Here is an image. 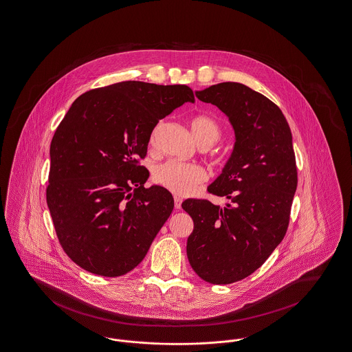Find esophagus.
<instances>
[{
	"instance_id": "1",
	"label": "esophagus",
	"mask_w": 352,
	"mask_h": 352,
	"mask_svg": "<svg viewBox=\"0 0 352 352\" xmlns=\"http://www.w3.org/2000/svg\"><path fill=\"white\" fill-rule=\"evenodd\" d=\"M182 197H179V196H175V208L176 210H180L182 208Z\"/></svg>"
}]
</instances>
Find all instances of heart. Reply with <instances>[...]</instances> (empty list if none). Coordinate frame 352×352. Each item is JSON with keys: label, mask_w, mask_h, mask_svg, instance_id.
<instances>
[{"label": "heart", "mask_w": 352, "mask_h": 352, "mask_svg": "<svg viewBox=\"0 0 352 352\" xmlns=\"http://www.w3.org/2000/svg\"><path fill=\"white\" fill-rule=\"evenodd\" d=\"M192 132L200 145H213L220 140L223 128L211 116L200 115L190 121ZM155 140V133L151 141ZM207 179L206 170L197 164H188L176 160H168L153 169V182L170 190L175 195L186 196Z\"/></svg>", "instance_id": "b5f03b06"}]
</instances>
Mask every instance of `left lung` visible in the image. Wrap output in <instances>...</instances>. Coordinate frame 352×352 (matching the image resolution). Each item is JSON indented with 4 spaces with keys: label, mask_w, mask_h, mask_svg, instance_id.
Wrapping results in <instances>:
<instances>
[{
    "label": "left lung",
    "mask_w": 352,
    "mask_h": 352,
    "mask_svg": "<svg viewBox=\"0 0 352 352\" xmlns=\"http://www.w3.org/2000/svg\"><path fill=\"white\" fill-rule=\"evenodd\" d=\"M224 112L234 129V152L208 187L230 204L186 200L193 220L187 256L212 284H231L254 274L280 244L289 224L298 169L289 125L270 98L239 82L196 92Z\"/></svg>",
    "instance_id": "1"
}]
</instances>
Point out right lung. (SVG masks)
<instances>
[{
	"mask_svg": "<svg viewBox=\"0 0 352 352\" xmlns=\"http://www.w3.org/2000/svg\"><path fill=\"white\" fill-rule=\"evenodd\" d=\"M187 101V85L122 81L77 97L57 126L47 207L64 252L85 271L128 274L172 213L169 190L144 187L140 160L157 122Z\"/></svg>",
	"mask_w": 352,
	"mask_h": 352,
	"instance_id": "obj_1",
	"label": "right lung"
}]
</instances>
